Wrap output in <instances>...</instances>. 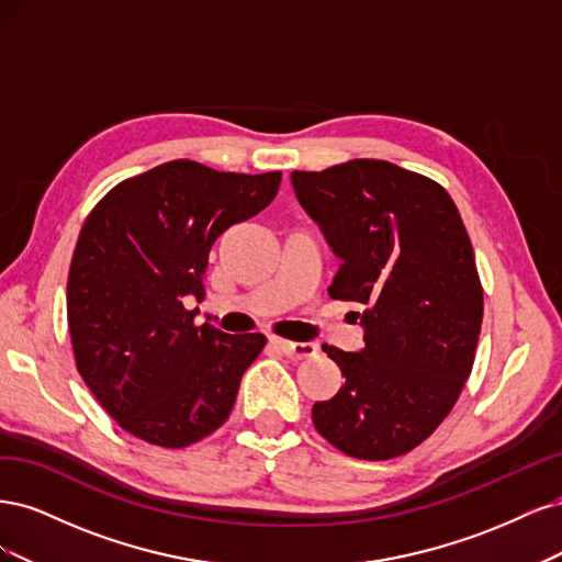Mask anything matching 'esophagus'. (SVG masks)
<instances>
[{
    "instance_id": "esophagus-1",
    "label": "esophagus",
    "mask_w": 562,
    "mask_h": 562,
    "mask_svg": "<svg viewBox=\"0 0 562 562\" xmlns=\"http://www.w3.org/2000/svg\"><path fill=\"white\" fill-rule=\"evenodd\" d=\"M269 345L277 351H281L283 356H288V359H307V356H314L318 351L314 342H288V339H279V337H271Z\"/></svg>"
}]
</instances>
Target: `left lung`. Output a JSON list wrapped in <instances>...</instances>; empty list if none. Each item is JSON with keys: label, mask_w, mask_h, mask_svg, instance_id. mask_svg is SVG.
<instances>
[{"label": "left lung", "mask_w": 562, "mask_h": 562, "mask_svg": "<svg viewBox=\"0 0 562 562\" xmlns=\"http://www.w3.org/2000/svg\"><path fill=\"white\" fill-rule=\"evenodd\" d=\"M291 182L339 260L328 295L359 304L363 328L359 351L323 345L345 384L314 403V427L349 457H398L446 419L473 366L483 288L467 227L443 187L389 161Z\"/></svg>", "instance_id": "8db88e82"}]
</instances>
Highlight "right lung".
<instances>
[{
	"label": "right lung",
	"mask_w": 562,
	"mask_h": 562,
	"mask_svg": "<svg viewBox=\"0 0 562 562\" xmlns=\"http://www.w3.org/2000/svg\"><path fill=\"white\" fill-rule=\"evenodd\" d=\"M279 182L178 159L116 184L83 223L67 277L77 370L128 434L184 448L229 417L265 337L196 328L182 302L203 300L217 236L265 211Z\"/></svg>",
	"instance_id": "add662e5"
}]
</instances>
